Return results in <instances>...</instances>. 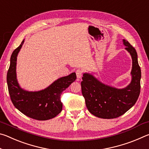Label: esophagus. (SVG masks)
<instances>
[{
	"label": "esophagus",
	"instance_id": "1",
	"mask_svg": "<svg viewBox=\"0 0 149 149\" xmlns=\"http://www.w3.org/2000/svg\"><path fill=\"white\" fill-rule=\"evenodd\" d=\"M75 73H76V75H77V77L78 79H80V78H81L82 75H83V72L81 71V70H77L76 72H75Z\"/></svg>",
	"mask_w": 149,
	"mask_h": 149
}]
</instances>
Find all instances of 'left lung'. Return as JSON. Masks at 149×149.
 <instances>
[{
	"mask_svg": "<svg viewBox=\"0 0 149 149\" xmlns=\"http://www.w3.org/2000/svg\"><path fill=\"white\" fill-rule=\"evenodd\" d=\"M125 50L132 58V80L122 89L110 86L89 73L83 75L82 95L88 110L95 116L103 119H112L123 115L135 104L140 94L141 72L137 54L130 42L123 39Z\"/></svg>",
	"mask_w": 149,
	"mask_h": 149,
	"instance_id": "8db88e82",
	"label": "left lung"
}]
</instances>
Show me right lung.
I'll use <instances>...</instances> for the list:
<instances>
[{
	"label": "right lung",
	"mask_w": 149,
	"mask_h": 149,
	"mask_svg": "<svg viewBox=\"0 0 149 149\" xmlns=\"http://www.w3.org/2000/svg\"><path fill=\"white\" fill-rule=\"evenodd\" d=\"M24 39L15 49L10 57V64L7 73V85L12 103L24 115L37 120L52 119L62 109L60 96L62 91L76 79L73 72L67 76L60 77L49 87L38 91H28L20 87L17 79V56Z\"/></svg>",
	"instance_id": "1"
}]
</instances>
